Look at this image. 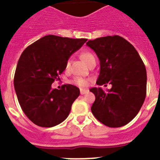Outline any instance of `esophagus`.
Listing matches in <instances>:
<instances>
[{"label": "esophagus", "instance_id": "esophagus-1", "mask_svg": "<svg viewBox=\"0 0 160 160\" xmlns=\"http://www.w3.org/2000/svg\"><path fill=\"white\" fill-rule=\"evenodd\" d=\"M88 92H89L88 90H85V89H81V90H80V93H81V94H85Z\"/></svg>", "mask_w": 160, "mask_h": 160}]
</instances>
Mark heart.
<instances>
[{"mask_svg": "<svg viewBox=\"0 0 160 160\" xmlns=\"http://www.w3.org/2000/svg\"><path fill=\"white\" fill-rule=\"evenodd\" d=\"M80 57L85 62L87 63V65H89L90 63H91L92 62L95 61V58H94V54H93L90 51H83L82 52L81 54H80ZM70 60H68L66 62V67L69 68L70 66ZM73 82L75 83L76 85L79 86V87H87L90 83V80L87 78H75L73 79Z\"/></svg>", "mask_w": 160, "mask_h": 160, "instance_id": "obj_1", "label": "heart"}]
</instances>
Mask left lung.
I'll return each instance as SVG.
<instances>
[{"mask_svg":"<svg viewBox=\"0 0 160 160\" xmlns=\"http://www.w3.org/2000/svg\"><path fill=\"white\" fill-rule=\"evenodd\" d=\"M87 46L100 61L97 85L90 90L95 95L91 111L99 122L110 128H120L135 118L142 107L147 93V71L135 47L120 36L90 40Z\"/></svg>","mask_w":160,"mask_h":160,"instance_id":"8db88e82","label":"left lung"}]
</instances>
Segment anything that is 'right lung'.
<instances>
[{
	"label": "right lung",
	"instance_id": "add662e5",
	"mask_svg": "<svg viewBox=\"0 0 160 160\" xmlns=\"http://www.w3.org/2000/svg\"><path fill=\"white\" fill-rule=\"evenodd\" d=\"M47 35L22 52L14 75V88L25 115L42 128H52L68 117L80 90L73 85L52 89L54 80L66 70L69 58L87 42Z\"/></svg>",
	"mask_w": 160,
	"mask_h": 160
}]
</instances>
